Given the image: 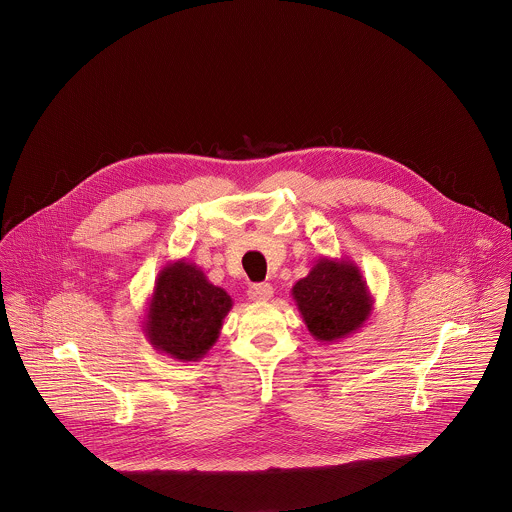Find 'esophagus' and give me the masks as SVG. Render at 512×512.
I'll return each mask as SVG.
<instances>
[{
    "label": "esophagus",
    "mask_w": 512,
    "mask_h": 512,
    "mask_svg": "<svg viewBox=\"0 0 512 512\" xmlns=\"http://www.w3.org/2000/svg\"><path fill=\"white\" fill-rule=\"evenodd\" d=\"M248 295H250L254 301H266V299H270V297L274 295V288H272V284H268V282H258V284H252V286L248 288Z\"/></svg>",
    "instance_id": "esophagus-1"
}]
</instances>
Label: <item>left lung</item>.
<instances>
[{
    "label": "left lung",
    "mask_w": 512,
    "mask_h": 512,
    "mask_svg": "<svg viewBox=\"0 0 512 512\" xmlns=\"http://www.w3.org/2000/svg\"><path fill=\"white\" fill-rule=\"evenodd\" d=\"M293 297L311 335L335 341L359 329L370 313V295L357 266L321 260L293 286Z\"/></svg>",
    "instance_id": "obj_1"
}]
</instances>
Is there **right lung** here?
Wrapping results in <instances>:
<instances>
[{
	"mask_svg": "<svg viewBox=\"0 0 512 512\" xmlns=\"http://www.w3.org/2000/svg\"><path fill=\"white\" fill-rule=\"evenodd\" d=\"M230 295L187 262L161 270L147 313L151 345L179 361L201 359L217 341Z\"/></svg>",
	"mask_w": 512,
	"mask_h": 512,
	"instance_id": "1",
	"label": "right lung"
}]
</instances>
